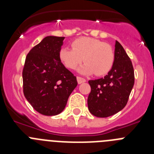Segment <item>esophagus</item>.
I'll return each mask as SVG.
<instances>
[{"label":"esophagus","instance_id":"esophagus-1","mask_svg":"<svg viewBox=\"0 0 154 154\" xmlns=\"http://www.w3.org/2000/svg\"><path fill=\"white\" fill-rule=\"evenodd\" d=\"M77 81H78L79 84H81V83H83V82H85L86 80H85L84 78H82V77H79V76H77Z\"/></svg>","mask_w":154,"mask_h":154}]
</instances>
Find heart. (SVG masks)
Segmentation results:
<instances>
[{
    "label": "heart",
    "mask_w": 154,
    "mask_h": 154,
    "mask_svg": "<svg viewBox=\"0 0 154 154\" xmlns=\"http://www.w3.org/2000/svg\"><path fill=\"white\" fill-rule=\"evenodd\" d=\"M73 49L63 48L59 58L66 68L75 69L82 61L85 62L79 69L82 74H95L98 76L107 74L112 69L115 55L109 45L99 39L83 37L72 43Z\"/></svg>",
    "instance_id": "obj_1"
}]
</instances>
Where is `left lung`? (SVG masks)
Here are the masks:
<instances>
[{"instance_id": "obj_1", "label": "left lung", "mask_w": 154, "mask_h": 154, "mask_svg": "<svg viewBox=\"0 0 154 154\" xmlns=\"http://www.w3.org/2000/svg\"><path fill=\"white\" fill-rule=\"evenodd\" d=\"M114 55L113 65L108 75L89 81L91 92L88 97V108L97 117H108L123 109L134 85L133 64L117 41Z\"/></svg>"}]
</instances>
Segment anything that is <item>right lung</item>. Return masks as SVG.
<instances>
[{
    "label": "right lung",
    "mask_w": 154,
    "mask_h": 154,
    "mask_svg": "<svg viewBox=\"0 0 154 154\" xmlns=\"http://www.w3.org/2000/svg\"><path fill=\"white\" fill-rule=\"evenodd\" d=\"M64 37L48 36L27 55L22 72L23 92L37 112L55 116L65 109L77 86L76 77L59 58Z\"/></svg>",
    "instance_id": "1"
}]
</instances>
